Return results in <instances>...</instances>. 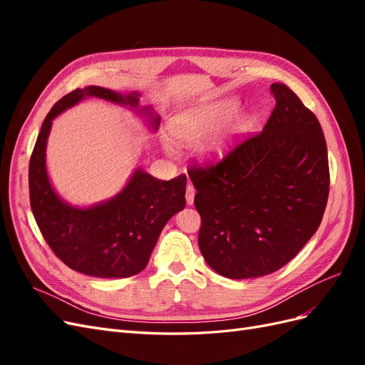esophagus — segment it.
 <instances>
[{
    "instance_id": "34e87169",
    "label": "esophagus",
    "mask_w": 365,
    "mask_h": 365,
    "mask_svg": "<svg viewBox=\"0 0 365 365\" xmlns=\"http://www.w3.org/2000/svg\"><path fill=\"white\" fill-rule=\"evenodd\" d=\"M195 193H196L195 187H193L192 184L187 185V189H185V201H187V205H193V202H195Z\"/></svg>"
}]
</instances>
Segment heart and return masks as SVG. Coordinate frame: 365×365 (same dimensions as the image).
<instances>
[{
	"mask_svg": "<svg viewBox=\"0 0 365 365\" xmlns=\"http://www.w3.org/2000/svg\"><path fill=\"white\" fill-rule=\"evenodd\" d=\"M236 101H222L213 105L195 106L176 114L169 123L170 135L181 145H196L222 128L227 120L237 111ZM245 123V118L242 120ZM239 130H231L217 135L207 143L204 155L207 160L224 158L235 143ZM163 148L168 153H173V145L169 138H163Z\"/></svg>",
	"mask_w": 365,
	"mask_h": 365,
	"instance_id": "b5f03b06",
	"label": "heart"
}]
</instances>
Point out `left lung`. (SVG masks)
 I'll return each mask as SVG.
<instances>
[{
  "mask_svg": "<svg viewBox=\"0 0 365 365\" xmlns=\"http://www.w3.org/2000/svg\"><path fill=\"white\" fill-rule=\"evenodd\" d=\"M275 108L260 134L208 168H192L202 217L200 250L228 279L280 269L311 239L326 210L329 160L322 125L284 83H272Z\"/></svg>",
  "mask_w": 365,
  "mask_h": 365,
  "instance_id": "obj_1",
  "label": "left lung"
}]
</instances>
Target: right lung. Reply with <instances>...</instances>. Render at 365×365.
<instances>
[{"label": "right lung", "instance_id": "obj_1", "mask_svg": "<svg viewBox=\"0 0 365 365\" xmlns=\"http://www.w3.org/2000/svg\"><path fill=\"white\" fill-rule=\"evenodd\" d=\"M86 97L126 106L158 130L161 118L150 106H140V93L91 85L63 96L43 120L31 153L30 205L43 239L67 267L91 277L125 279L146 268L161 230L185 207L187 176L161 181L138 168L123 189L103 202L77 207L63 201L47 173V141L53 120Z\"/></svg>", "mask_w": 365, "mask_h": 365}]
</instances>
